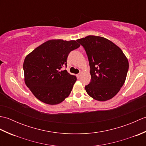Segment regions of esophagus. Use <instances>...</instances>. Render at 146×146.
<instances>
[{
    "label": "esophagus",
    "instance_id": "34e87169",
    "mask_svg": "<svg viewBox=\"0 0 146 146\" xmlns=\"http://www.w3.org/2000/svg\"><path fill=\"white\" fill-rule=\"evenodd\" d=\"M80 75H81V73L77 74V75H76V77H77V78H79L80 77Z\"/></svg>",
    "mask_w": 146,
    "mask_h": 146
}]
</instances>
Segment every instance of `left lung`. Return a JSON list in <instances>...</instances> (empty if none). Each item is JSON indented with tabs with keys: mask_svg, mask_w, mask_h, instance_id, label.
Returning <instances> with one entry per match:
<instances>
[{
	"mask_svg": "<svg viewBox=\"0 0 146 146\" xmlns=\"http://www.w3.org/2000/svg\"><path fill=\"white\" fill-rule=\"evenodd\" d=\"M86 51L90 67L91 82L86 93L98 101L112 98L124 84L129 61L119 46L100 36H88L77 39Z\"/></svg>",
	"mask_w": 146,
	"mask_h": 146,
	"instance_id": "1",
	"label": "left lung"
}]
</instances>
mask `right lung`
<instances>
[{
    "label": "right lung",
    "instance_id": "add662e5",
    "mask_svg": "<svg viewBox=\"0 0 146 146\" xmlns=\"http://www.w3.org/2000/svg\"><path fill=\"white\" fill-rule=\"evenodd\" d=\"M80 46L74 40L52 39L26 56L23 64L24 81L38 100L56 105L69 96L76 77L61 69L67 66L70 52Z\"/></svg>",
    "mask_w": 146,
    "mask_h": 146
}]
</instances>
